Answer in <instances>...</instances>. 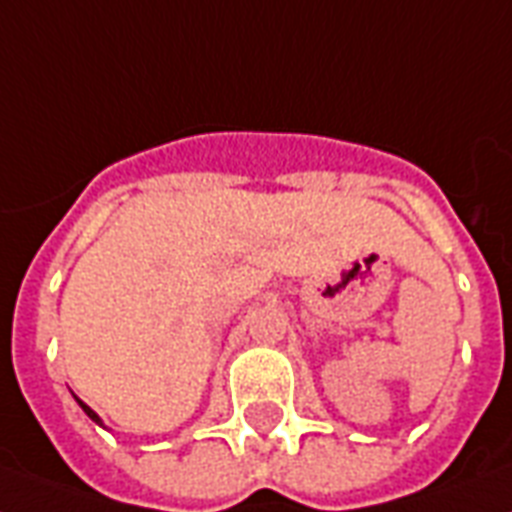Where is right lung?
I'll list each match as a JSON object with an SVG mask.
<instances>
[{
    "instance_id": "right-lung-1",
    "label": "right lung",
    "mask_w": 512,
    "mask_h": 512,
    "mask_svg": "<svg viewBox=\"0 0 512 512\" xmlns=\"http://www.w3.org/2000/svg\"><path fill=\"white\" fill-rule=\"evenodd\" d=\"M77 403H79V406H82V411H85V414H87V417H90V419H93V422H95V425H101V427H104V422H101V417H98V414H95V411H93V408H90V406H87V403H82V400H79V398H77Z\"/></svg>"
}]
</instances>
